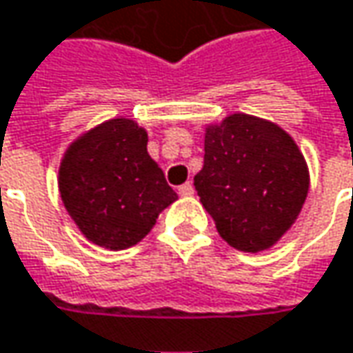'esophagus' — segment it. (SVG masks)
<instances>
[{"mask_svg": "<svg viewBox=\"0 0 353 353\" xmlns=\"http://www.w3.org/2000/svg\"><path fill=\"white\" fill-rule=\"evenodd\" d=\"M177 192H179V196H183V198H190V196H194V192H196V190H194V185L188 181V183L179 185V190H177Z\"/></svg>", "mask_w": 353, "mask_h": 353, "instance_id": "obj_1", "label": "esophagus"}]
</instances>
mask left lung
Wrapping results in <instances>:
<instances>
[{
	"instance_id": "8db88e82",
	"label": "left lung",
	"mask_w": 353,
	"mask_h": 353,
	"mask_svg": "<svg viewBox=\"0 0 353 353\" xmlns=\"http://www.w3.org/2000/svg\"><path fill=\"white\" fill-rule=\"evenodd\" d=\"M218 234L242 252L269 250L295 224L309 168L276 123L234 112L206 125L204 168L194 177Z\"/></svg>"
}]
</instances>
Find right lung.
<instances>
[{
	"mask_svg": "<svg viewBox=\"0 0 353 353\" xmlns=\"http://www.w3.org/2000/svg\"><path fill=\"white\" fill-rule=\"evenodd\" d=\"M58 190L84 239L109 250L143 241L177 200L147 153V131L127 117L109 119L66 147Z\"/></svg>",
	"mask_w": 353,
	"mask_h": 353,
	"instance_id": "add662e5",
	"label": "right lung"
}]
</instances>
